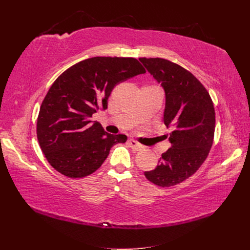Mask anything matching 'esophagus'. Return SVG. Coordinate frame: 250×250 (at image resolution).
<instances>
[{"instance_id":"34e87169","label":"esophagus","mask_w":250,"mask_h":250,"mask_svg":"<svg viewBox=\"0 0 250 250\" xmlns=\"http://www.w3.org/2000/svg\"><path fill=\"white\" fill-rule=\"evenodd\" d=\"M128 145H129L130 148L135 149V150H141V149L143 148L140 143H138L136 140H133V139H130V140L128 141Z\"/></svg>"}]
</instances>
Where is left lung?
Here are the masks:
<instances>
[{"instance_id":"1","label":"left lung","mask_w":250,"mask_h":250,"mask_svg":"<svg viewBox=\"0 0 250 250\" xmlns=\"http://www.w3.org/2000/svg\"><path fill=\"white\" fill-rule=\"evenodd\" d=\"M139 60L164 89L163 122L172 130L168 136L171 148L162 154L158 166L144 173L156 186L172 187L196 172L213 145V101L198 79L180 65L159 58Z\"/></svg>"}]
</instances>
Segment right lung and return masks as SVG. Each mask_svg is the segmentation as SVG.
Wrapping results in <instances>:
<instances>
[{"mask_svg":"<svg viewBox=\"0 0 250 250\" xmlns=\"http://www.w3.org/2000/svg\"><path fill=\"white\" fill-rule=\"evenodd\" d=\"M146 73L134 58L95 57L64 71L49 88L37 118V139L48 163L71 177L87 176L102 165L111 147L126 141L92 121L107 108L112 89Z\"/></svg>","mask_w":250,"mask_h":250,"instance_id":"add662e5","label":"right lung"}]
</instances>
